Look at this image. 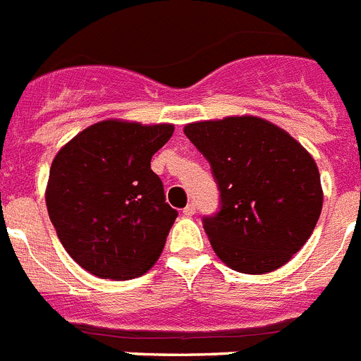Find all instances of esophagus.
<instances>
[{
  "mask_svg": "<svg viewBox=\"0 0 361 361\" xmlns=\"http://www.w3.org/2000/svg\"><path fill=\"white\" fill-rule=\"evenodd\" d=\"M183 214H185V216H194V214H196V204L188 203L187 207L183 209Z\"/></svg>",
  "mask_w": 361,
  "mask_h": 361,
  "instance_id": "34e87169",
  "label": "esophagus"
}]
</instances>
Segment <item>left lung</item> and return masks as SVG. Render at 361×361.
<instances>
[{
  "label": "left lung",
  "mask_w": 361,
  "mask_h": 361,
  "mask_svg": "<svg viewBox=\"0 0 361 361\" xmlns=\"http://www.w3.org/2000/svg\"><path fill=\"white\" fill-rule=\"evenodd\" d=\"M183 133L219 185V214L203 219L217 257L250 275L284 266L322 212L313 157L290 133L253 115L192 122Z\"/></svg>",
  "instance_id": "8db88e82"
}]
</instances>
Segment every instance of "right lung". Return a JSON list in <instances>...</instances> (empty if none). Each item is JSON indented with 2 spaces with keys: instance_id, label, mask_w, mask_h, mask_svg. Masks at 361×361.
Here are the masks:
<instances>
[{
  "instance_id": "obj_1",
  "label": "right lung",
  "mask_w": 361,
  "mask_h": 361,
  "mask_svg": "<svg viewBox=\"0 0 361 361\" xmlns=\"http://www.w3.org/2000/svg\"><path fill=\"white\" fill-rule=\"evenodd\" d=\"M173 133V124L109 118L55 154L44 192L48 216L70 257L92 275L129 281L161 255L178 212L165 203L151 158Z\"/></svg>"
}]
</instances>
